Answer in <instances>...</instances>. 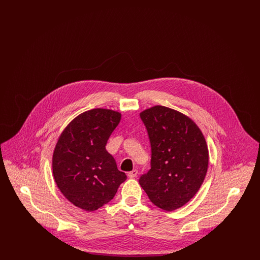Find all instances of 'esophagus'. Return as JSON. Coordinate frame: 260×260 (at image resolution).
I'll list each match as a JSON object with an SVG mask.
<instances>
[{"instance_id":"1","label":"esophagus","mask_w":260,"mask_h":260,"mask_svg":"<svg viewBox=\"0 0 260 260\" xmlns=\"http://www.w3.org/2000/svg\"><path fill=\"white\" fill-rule=\"evenodd\" d=\"M137 173H138L137 170H134V171H132V172H129V173H127V175H128L129 178H135V177L137 176Z\"/></svg>"}]
</instances>
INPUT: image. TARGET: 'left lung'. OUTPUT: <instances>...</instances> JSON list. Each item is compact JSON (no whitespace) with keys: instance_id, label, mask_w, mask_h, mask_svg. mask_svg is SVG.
<instances>
[{"instance_id":"obj_1","label":"left lung","mask_w":260,"mask_h":260,"mask_svg":"<svg viewBox=\"0 0 260 260\" xmlns=\"http://www.w3.org/2000/svg\"><path fill=\"white\" fill-rule=\"evenodd\" d=\"M151 144V169L139 178L150 201L172 211L198 192L206 177L209 150L198 125L180 112L157 105L140 113Z\"/></svg>"}]
</instances>
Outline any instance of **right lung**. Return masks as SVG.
Here are the masks:
<instances>
[{
  "instance_id": "add662e5",
  "label": "right lung",
  "mask_w": 260,
  "mask_h": 260,
  "mask_svg": "<svg viewBox=\"0 0 260 260\" xmlns=\"http://www.w3.org/2000/svg\"><path fill=\"white\" fill-rule=\"evenodd\" d=\"M120 121L119 112L92 109L76 117L58 138L53 177L64 197L82 210L93 211L110 202L126 179L105 148Z\"/></svg>"
}]
</instances>
